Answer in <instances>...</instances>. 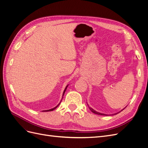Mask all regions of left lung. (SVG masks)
I'll use <instances>...</instances> for the list:
<instances>
[{
	"label": "left lung",
	"mask_w": 148,
	"mask_h": 148,
	"mask_svg": "<svg viewBox=\"0 0 148 148\" xmlns=\"http://www.w3.org/2000/svg\"><path fill=\"white\" fill-rule=\"evenodd\" d=\"M89 107V106H88ZM89 109H90L91 110V112H93V113H95V114H98V115H106V114H101V113H99V112H96V111H95V110H93L92 108H90V107H89ZM121 110V111H122ZM115 114H117H117H112V115H115Z\"/></svg>",
	"instance_id": "1"
}]
</instances>
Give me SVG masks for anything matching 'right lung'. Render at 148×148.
Wrapping results in <instances>:
<instances>
[{"instance_id": "add662e5", "label": "right lung", "mask_w": 148, "mask_h": 148, "mask_svg": "<svg viewBox=\"0 0 148 148\" xmlns=\"http://www.w3.org/2000/svg\"><path fill=\"white\" fill-rule=\"evenodd\" d=\"M67 87H68V86H66V88H65V90H64V93H63V96H64V93H65V91H66V88ZM59 105H58L57 106H56V107H54V108H53V109H50V110H43L42 112H47V111H52V110H54L55 109H56L57 108V107H58V106H59Z\"/></svg>"}]
</instances>
